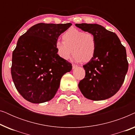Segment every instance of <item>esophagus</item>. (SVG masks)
<instances>
[{"mask_svg": "<svg viewBox=\"0 0 135 135\" xmlns=\"http://www.w3.org/2000/svg\"><path fill=\"white\" fill-rule=\"evenodd\" d=\"M76 68H77V66L75 65L74 64H73V69H74Z\"/></svg>", "mask_w": 135, "mask_h": 135, "instance_id": "obj_1", "label": "esophagus"}]
</instances>
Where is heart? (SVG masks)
<instances>
[{
	"label": "heart",
	"mask_w": 135,
	"mask_h": 135,
	"mask_svg": "<svg viewBox=\"0 0 135 135\" xmlns=\"http://www.w3.org/2000/svg\"><path fill=\"white\" fill-rule=\"evenodd\" d=\"M63 41L55 43L57 54L64 60H68L73 55L77 62H87L93 58L97 50V41L93 34L78 29L70 28L62 36Z\"/></svg>",
	"instance_id": "b5f03b06"
}]
</instances>
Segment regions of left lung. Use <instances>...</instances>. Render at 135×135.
<instances>
[{
  "label": "left lung",
  "mask_w": 135,
  "mask_h": 135,
  "mask_svg": "<svg viewBox=\"0 0 135 135\" xmlns=\"http://www.w3.org/2000/svg\"><path fill=\"white\" fill-rule=\"evenodd\" d=\"M95 37L97 50L93 58L83 66L85 76L79 88L86 98L104 100L120 88L128 68L126 49L115 33L98 24H75Z\"/></svg>",
  "instance_id": "left-lung-1"
}]
</instances>
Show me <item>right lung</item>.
<instances>
[{
  "label": "right lung",
  "instance_id": "1",
  "mask_svg": "<svg viewBox=\"0 0 135 135\" xmlns=\"http://www.w3.org/2000/svg\"><path fill=\"white\" fill-rule=\"evenodd\" d=\"M72 25L40 23L18 38L12 54L11 73L20 95L32 103L51 100L60 87L61 79L72 64L57 54L55 43Z\"/></svg>",
  "mask_w": 135,
  "mask_h": 135
}]
</instances>
